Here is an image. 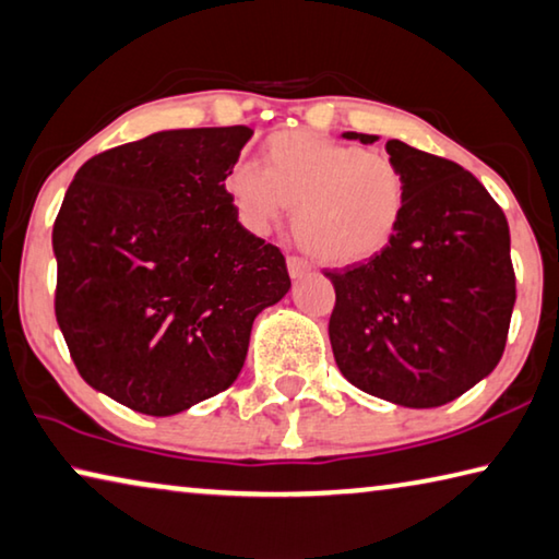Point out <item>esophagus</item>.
I'll return each mask as SVG.
<instances>
[{
  "label": "esophagus",
  "mask_w": 559,
  "mask_h": 559,
  "mask_svg": "<svg viewBox=\"0 0 559 559\" xmlns=\"http://www.w3.org/2000/svg\"><path fill=\"white\" fill-rule=\"evenodd\" d=\"M311 271H313V265L308 263L306 259H300V255H288V273H290V278H304Z\"/></svg>",
  "instance_id": "obj_1"
}]
</instances>
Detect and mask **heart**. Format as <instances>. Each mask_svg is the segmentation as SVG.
<instances>
[{
  "instance_id": "b5f03b06",
  "label": "heart",
  "mask_w": 559,
  "mask_h": 559,
  "mask_svg": "<svg viewBox=\"0 0 559 559\" xmlns=\"http://www.w3.org/2000/svg\"><path fill=\"white\" fill-rule=\"evenodd\" d=\"M226 199L253 234L294 209L298 243L331 265L385 251L403 224L407 179L383 152L341 144L308 131H278L263 144V168L238 162L224 176Z\"/></svg>"
}]
</instances>
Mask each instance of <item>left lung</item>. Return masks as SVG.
Here are the masks:
<instances>
[{
	"label": "left lung",
	"mask_w": 559,
	"mask_h": 559,
	"mask_svg": "<svg viewBox=\"0 0 559 559\" xmlns=\"http://www.w3.org/2000/svg\"><path fill=\"white\" fill-rule=\"evenodd\" d=\"M385 152L407 179L403 224L373 259L323 271L335 288L328 335L341 373L362 393L438 407L502 358L518 296L510 228L463 166L397 139Z\"/></svg>",
	"instance_id": "obj_1"
}]
</instances>
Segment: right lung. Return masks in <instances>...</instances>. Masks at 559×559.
Masks as SVG:
<instances>
[{"label":"right lung","instance_id":"1","mask_svg":"<svg viewBox=\"0 0 559 559\" xmlns=\"http://www.w3.org/2000/svg\"><path fill=\"white\" fill-rule=\"evenodd\" d=\"M248 127L158 131L88 158L51 231L57 323L88 385L176 415L241 373L286 259L238 224L224 176Z\"/></svg>","mask_w":559,"mask_h":559}]
</instances>
